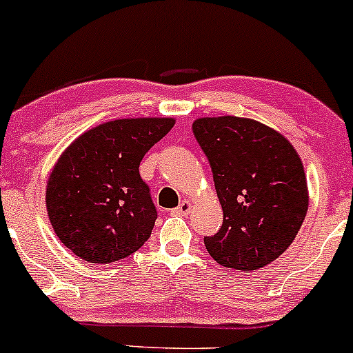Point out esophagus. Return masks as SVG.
Returning a JSON list of instances; mask_svg holds the SVG:
<instances>
[{
  "mask_svg": "<svg viewBox=\"0 0 353 353\" xmlns=\"http://www.w3.org/2000/svg\"><path fill=\"white\" fill-rule=\"evenodd\" d=\"M192 207H194V203H192L189 199H184L179 203V207L172 210V213L174 215H189V213L192 212Z\"/></svg>",
  "mask_w": 353,
  "mask_h": 353,
  "instance_id": "obj_1",
  "label": "esophagus"
}]
</instances>
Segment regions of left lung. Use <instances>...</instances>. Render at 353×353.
<instances>
[{
    "label": "left lung",
    "instance_id": "obj_1",
    "mask_svg": "<svg viewBox=\"0 0 353 353\" xmlns=\"http://www.w3.org/2000/svg\"><path fill=\"white\" fill-rule=\"evenodd\" d=\"M192 132L208 158L223 226L205 248L226 269L252 272L287 251L310 192L301 158L282 133L254 119L200 117Z\"/></svg>",
    "mask_w": 353,
    "mask_h": 353
}]
</instances>
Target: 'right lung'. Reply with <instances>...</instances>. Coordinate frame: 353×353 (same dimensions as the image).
<instances>
[{"mask_svg": "<svg viewBox=\"0 0 353 353\" xmlns=\"http://www.w3.org/2000/svg\"><path fill=\"white\" fill-rule=\"evenodd\" d=\"M172 117L115 119L66 146L47 179L46 205L58 239L91 264L128 257L148 241L158 213L140 163Z\"/></svg>", "mask_w": 353, "mask_h": 353, "instance_id": "1", "label": "right lung"}]
</instances>
